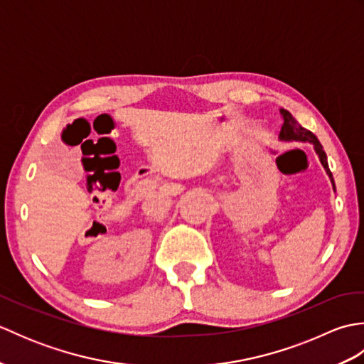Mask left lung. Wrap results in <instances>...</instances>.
<instances>
[{"mask_svg": "<svg viewBox=\"0 0 364 364\" xmlns=\"http://www.w3.org/2000/svg\"><path fill=\"white\" fill-rule=\"evenodd\" d=\"M282 115H283V127H282V131H280V139H283V141H304V142H313L314 144V149L316 151H318L319 158H321V162L322 166L326 167L328 176L331 178V183H333V188H335V181H333V175H331L330 168H328V162H327V154L326 151H323L322 145L319 144L318 137H316L311 131H308L305 128H301L299 125V122L292 117L289 111L286 109H282Z\"/></svg>", "mask_w": 364, "mask_h": 364, "instance_id": "obj_1", "label": "left lung"}]
</instances>
